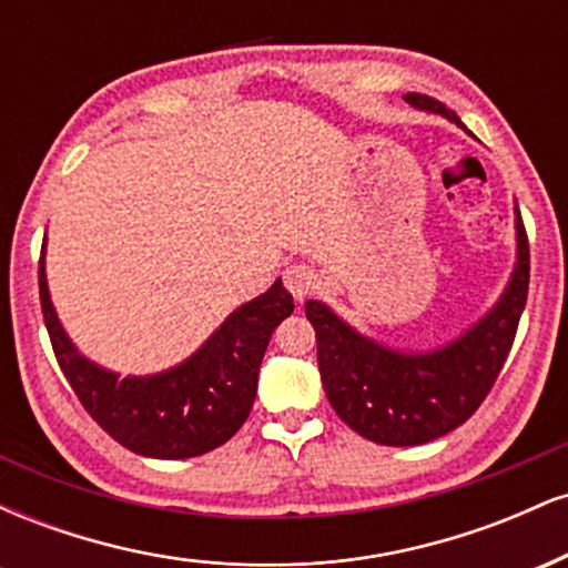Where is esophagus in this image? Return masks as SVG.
<instances>
[{
    "mask_svg": "<svg viewBox=\"0 0 568 568\" xmlns=\"http://www.w3.org/2000/svg\"><path fill=\"white\" fill-rule=\"evenodd\" d=\"M283 280H285V288L296 302H302V298L315 288V270L306 264H291L283 270Z\"/></svg>",
    "mask_w": 568,
    "mask_h": 568,
    "instance_id": "34e87169",
    "label": "esophagus"
}]
</instances>
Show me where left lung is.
Here are the masks:
<instances>
[{
  "mask_svg": "<svg viewBox=\"0 0 568 568\" xmlns=\"http://www.w3.org/2000/svg\"><path fill=\"white\" fill-rule=\"evenodd\" d=\"M403 98L419 112L443 116L473 135L435 98L422 93ZM513 213L515 264L505 291L470 328L440 347H389L361 334L321 298L306 302V321L317 336L323 389L338 419L357 435L382 446H419L465 425L484 403L505 366L529 293V240L518 202Z\"/></svg>",
  "mask_w": 568,
  "mask_h": 568,
  "instance_id": "8db88e82",
  "label": "left lung"
}]
</instances>
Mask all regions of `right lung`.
Masks as SVG:
<instances>
[{
	"mask_svg": "<svg viewBox=\"0 0 568 568\" xmlns=\"http://www.w3.org/2000/svg\"><path fill=\"white\" fill-rule=\"evenodd\" d=\"M39 258V298L63 376L116 443L152 459H189L219 448L243 427L256 397L266 344L293 312L283 280L224 317L192 355L158 374H128L90 361L58 317Z\"/></svg>",
	"mask_w": 568,
	"mask_h": 568,
	"instance_id": "add662e5",
	"label": "right lung"
}]
</instances>
